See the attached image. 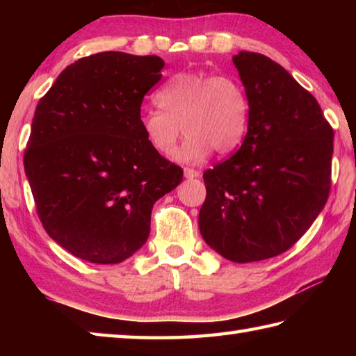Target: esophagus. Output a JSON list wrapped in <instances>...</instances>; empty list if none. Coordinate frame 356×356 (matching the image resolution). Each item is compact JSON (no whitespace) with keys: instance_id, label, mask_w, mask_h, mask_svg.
I'll return each mask as SVG.
<instances>
[{"instance_id":"34e87169","label":"esophagus","mask_w":356,"mask_h":356,"mask_svg":"<svg viewBox=\"0 0 356 356\" xmlns=\"http://www.w3.org/2000/svg\"><path fill=\"white\" fill-rule=\"evenodd\" d=\"M200 171H196V170H193V168H185L184 170V176L186 177V179H196V177H200Z\"/></svg>"}]
</instances>
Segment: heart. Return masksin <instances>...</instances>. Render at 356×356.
Returning a JSON list of instances; mask_svg holds the SVG:
<instances>
[{"instance_id": "heart-1", "label": "heart", "mask_w": 356, "mask_h": 356, "mask_svg": "<svg viewBox=\"0 0 356 356\" xmlns=\"http://www.w3.org/2000/svg\"><path fill=\"white\" fill-rule=\"evenodd\" d=\"M155 104L159 110H143L138 119L144 140L166 155L182 125L186 136L172 152L182 163H200L212 150L231 154L248 130V94L231 75L179 72L155 92Z\"/></svg>"}]
</instances>
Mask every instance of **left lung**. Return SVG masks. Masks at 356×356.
Returning a JSON list of instances; mask_svg holds the SVG:
<instances>
[{
    "label": "left lung",
    "mask_w": 356,
    "mask_h": 356,
    "mask_svg": "<svg viewBox=\"0 0 356 356\" xmlns=\"http://www.w3.org/2000/svg\"><path fill=\"white\" fill-rule=\"evenodd\" d=\"M232 61L250 99L248 131L236 154L204 172L200 229L210 248L245 264L287 251L322 212L334 131L278 63L252 51Z\"/></svg>",
    "instance_id": "1"
}]
</instances>
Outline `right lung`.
<instances>
[{
  "instance_id": "1",
  "label": "right lung",
  "mask_w": 356,
  "mask_h": 356,
  "mask_svg": "<svg viewBox=\"0 0 356 356\" xmlns=\"http://www.w3.org/2000/svg\"><path fill=\"white\" fill-rule=\"evenodd\" d=\"M163 59L102 51L65 67L35 108L25 172L42 226L70 254L119 264L146 243L182 168L144 140V95Z\"/></svg>"
}]
</instances>
